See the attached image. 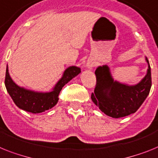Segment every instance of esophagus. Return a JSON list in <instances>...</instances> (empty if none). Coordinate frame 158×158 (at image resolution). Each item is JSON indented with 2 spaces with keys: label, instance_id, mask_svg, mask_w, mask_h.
<instances>
[{
  "label": "esophagus",
  "instance_id": "34e87169",
  "mask_svg": "<svg viewBox=\"0 0 158 158\" xmlns=\"http://www.w3.org/2000/svg\"><path fill=\"white\" fill-rule=\"evenodd\" d=\"M85 67H86L88 69L92 70L94 68V63H92V62H88V63L86 64V65H85Z\"/></svg>",
  "mask_w": 158,
  "mask_h": 158
}]
</instances>
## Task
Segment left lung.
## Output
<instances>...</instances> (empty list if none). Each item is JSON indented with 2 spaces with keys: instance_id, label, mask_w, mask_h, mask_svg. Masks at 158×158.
<instances>
[{
  "instance_id": "left-lung-1",
  "label": "left lung",
  "mask_w": 158,
  "mask_h": 158,
  "mask_svg": "<svg viewBox=\"0 0 158 158\" xmlns=\"http://www.w3.org/2000/svg\"><path fill=\"white\" fill-rule=\"evenodd\" d=\"M148 69L145 76L135 85H128L114 80L106 64L95 70L97 84L91 95L94 103L108 116L114 118L127 116L140 108L150 91L151 69L145 57Z\"/></svg>"
}]
</instances>
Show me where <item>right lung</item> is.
Here are the masks:
<instances>
[{
    "label": "right lung",
    "mask_w": 158,
    "mask_h": 158,
    "mask_svg": "<svg viewBox=\"0 0 158 158\" xmlns=\"http://www.w3.org/2000/svg\"><path fill=\"white\" fill-rule=\"evenodd\" d=\"M81 73V69L69 66L64 71L63 75L48 92H40L19 86L13 81L6 67V85L8 94L18 108L33 114H38L52 109L58 102V96L65 84Z\"/></svg>",
    "instance_id": "obj_1"
}]
</instances>
